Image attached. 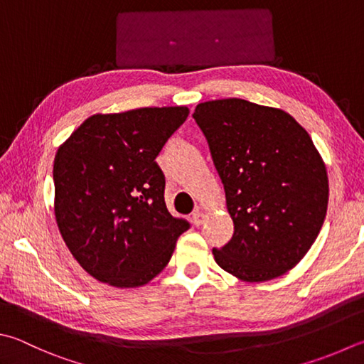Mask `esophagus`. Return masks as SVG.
<instances>
[{"label": "esophagus", "instance_id": "1", "mask_svg": "<svg viewBox=\"0 0 364 364\" xmlns=\"http://www.w3.org/2000/svg\"><path fill=\"white\" fill-rule=\"evenodd\" d=\"M191 218H193V223H195L196 226H200V225H203V222L205 220V214H204L203 210L198 209V210L193 212V214H191Z\"/></svg>", "mask_w": 364, "mask_h": 364}]
</instances>
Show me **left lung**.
<instances>
[{
    "label": "left lung",
    "mask_w": 364,
    "mask_h": 364,
    "mask_svg": "<svg viewBox=\"0 0 364 364\" xmlns=\"http://www.w3.org/2000/svg\"><path fill=\"white\" fill-rule=\"evenodd\" d=\"M235 223L212 249L217 264L245 282L284 276L311 249L328 208L325 163L309 133L282 109L226 98L198 105Z\"/></svg>",
    "instance_id": "1"
}]
</instances>
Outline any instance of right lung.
I'll return each mask as SVG.
<instances>
[{
	"instance_id": "obj_1",
	"label": "right lung",
	"mask_w": 364,
	"mask_h": 364,
	"mask_svg": "<svg viewBox=\"0 0 364 364\" xmlns=\"http://www.w3.org/2000/svg\"><path fill=\"white\" fill-rule=\"evenodd\" d=\"M188 114L185 106L95 114L58 147L55 220L73 257L100 282L149 284L190 228L168 212L155 161Z\"/></svg>"
}]
</instances>
